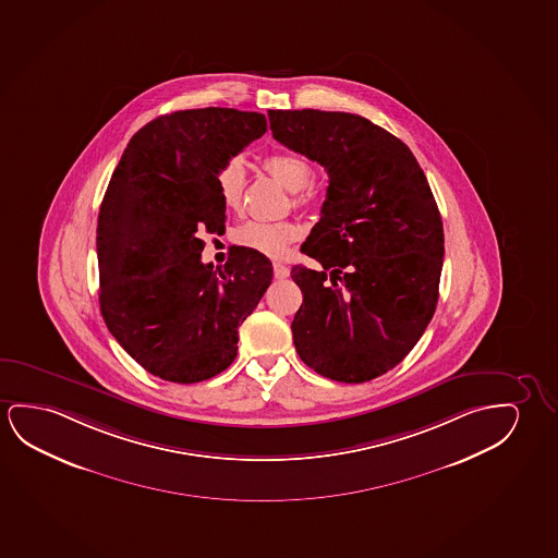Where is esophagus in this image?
Segmentation results:
<instances>
[{
    "mask_svg": "<svg viewBox=\"0 0 558 558\" xmlns=\"http://www.w3.org/2000/svg\"><path fill=\"white\" fill-rule=\"evenodd\" d=\"M272 268H275V278H278V280H283V278L290 276V268L282 265V263H275Z\"/></svg>",
    "mask_w": 558,
    "mask_h": 558,
    "instance_id": "obj_1",
    "label": "esophagus"
}]
</instances>
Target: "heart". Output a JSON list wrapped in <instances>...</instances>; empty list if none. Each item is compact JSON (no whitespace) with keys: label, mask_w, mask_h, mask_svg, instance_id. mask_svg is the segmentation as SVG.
I'll return each mask as SVG.
<instances>
[{"label":"heart","mask_w":558,"mask_h":558,"mask_svg":"<svg viewBox=\"0 0 558 558\" xmlns=\"http://www.w3.org/2000/svg\"><path fill=\"white\" fill-rule=\"evenodd\" d=\"M263 169L291 192L293 207H305L313 199L308 184L313 182V162L305 155L278 151L263 159ZM217 192L228 210H242L245 194V167L240 159H230L217 172ZM301 235V227L293 220H247L235 230V242L258 251L268 257H282L291 243Z\"/></svg>","instance_id":"1"}]
</instances>
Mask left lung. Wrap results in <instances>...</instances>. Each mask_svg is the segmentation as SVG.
Wrapping results in <instances>:
<instances>
[{"label": "left lung", "mask_w": 558, "mask_h": 558, "mask_svg": "<svg viewBox=\"0 0 558 558\" xmlns=\"http://www.w3.org/2000/svg\"><path fill=\"white\" fill-rule=\"evenodd\" d=\"M272 136L330 178L320 220L295 265L291 323L301 361L363 384L391 371L426 330L439 298L444 222L424 170L388 130L338 111H268Z\"/></svg>", "instance_id": "obj_1"}]
</instances>
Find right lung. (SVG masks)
Listing matches in <instances>:
<instances>
[{
  "label": "right lung",
  "mask_w": 558,
  "mask_h": 558,
  "mask_svg": "<svg viewBox=\"0 0 558 558\" xmlns=\"http://www.w3.org/2000/svg\"><path fill=\"white\" fill-rule=\"evenodd\" d=\"M267 132V117L228 107L162 114L137 130L97 218L99 307L114 340L162 380L227 371L238 330L272 280L263 253L240 247L203 265V232L225 230L217 172Z\"/></svg>",
  "instance_id": "add662e5"
}]
</instances>
